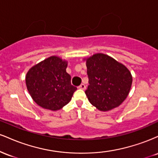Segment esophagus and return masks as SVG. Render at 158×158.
Returning <instances> with one entry per match:
<instances>
[{
	"label": "esophagus",
	"instance_id": "obj_1",
	"mask_svg": "<svg viewBox=\"0 0 158 158\" xmlns=\"http://www.w3.org/2000/svg\"><path fill=\"white\" fill-rule=\"evenodd\" d=\"M78 88H79V89H81V90H85V88H86V86L84 84H81L80 85H79Z\"/></svg>",
	"mask_w": 158,
	"mask_h": 158
}]
</instances>
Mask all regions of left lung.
<instances>
[{"label": "left lung", "mask_w": 158, "mask_h": 158, "mask_svg": "<svg viewBox=\"0 0 158 158\" xmlns=\"http://www.w3.org/2000/svg\"><path fill=\"white\" fill-rule=\"evenodd\" d=\"M86 66L89 85L85 94L90 102L102 111L119 106L131 89L132 77L129 70L102 53L88 58Z\"/></svg>", "instance_id": "obj_1"}]
</instances>
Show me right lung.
Masks as SVG:
<instances>
[{"instance_id":"1","label":"right lung","mask_w":158,"mask_h":158,"mask_svg":"<svg viewBox=\"0 0 158 158\" xmlns=\"http://www.w3.org/2000/svg\"><path fill=\"white\" fill-rule=\"evenodd\" d=\"M67 66V61L51 56L32 67L27 73V90L39 106L57 110L70 102L77 88L71 85Z\"/></svg>"}]
</instances>
